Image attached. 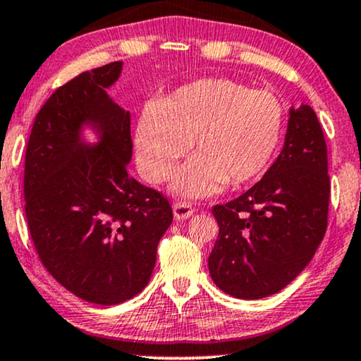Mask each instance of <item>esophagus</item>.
Masks as SVG:
<instances>
[{"mask_svg": "<svg viewBox=\"0 0 361 361\" xmlns=\"http://www.w3.org/2000/svg\"><path fill=\"white\" fill-rule=\"evenodd\" d=\"M195 213V208L191 206L190 203H175V206H173V216H175L176 219H188L193 216Z\"/></svg>", "mask_w": 361, "mask_h": 361, "instance_id": "34e87169", "label": "esophagus"}]
</instances>
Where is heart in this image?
Listing matches in <instances>:
<instances>
[{
    "instance_id": "obj_1",
    "label": "heart",
    "mask_w": 361,
    "mask_h": 361,
    "mask_svg": "<svg viewBox=\"0 0 361 361\" xmlns=\"http://www.w3.org/2000/svg\"><path fill=\"white\" fill-rule=\"evenodd\" d=\"M282 127L284 107L274 94L204 77L142 109L133 135L137 165L145 180L161 183L191 142L195 157L176 171L171 190L203 198L226 183L241 186L261 176Z\"/></svg>"
}]
</instances>
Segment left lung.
Segmentation results:
<instances>
[{"label":"left lung","mask_w":361,"mask_h":361,"mask_svg":"<svg viewBox=\"0 0 361 361\" xmlns=\"http://www.w3.org/2000/svg\"><path fill=\"white\" fill-rule=\"evenodd\" d=\"M326 145L314 109L290 107L284 147L262 180L213 208L219 234L208 269L221 290L262 299L304 271L326 229Z\"/></svg>","instance_id":"8db88e82"}]
</instances>
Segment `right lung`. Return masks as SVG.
<instances>
[{
    "mask_svg": "<svg viewBox=\"0 0 361 361\" xmlns=\"http://www.w3.org/2000/svg\"><path fill=\"white\" fill-rule=\"evenodd\" d=\"M122 61L61 85L36 115L24 160V211L52 277L79 299L117 305L150 281L173 221L168 200L127 171L130 112L109 97ZM85 126L98 142L83 140Z\"/></svg>",
    "mask_w": 361,
    "mask_h": 361,
    "instance_id": "right-lung-1",
    "label": "right lung"
}]
</instances>
